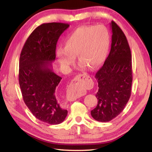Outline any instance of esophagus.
Returning <instances> with one entry per match:
<instances>
[{"mask_svg": "<svg viewBox=\"0 0 152 152\" xmlns=\"http://www.w3.org/2000/svg\"><path fill=\"white\" fill-rule=\"evenodd\" d=\"M84 78H89L91 79L90 77L87 74H80L77 75L74 79L71 82L70 86L68 87V91H69V98L70 99H76L79 98L80 96H82L84 94V91L82 87L80 86V84H78L76 83L77 81L79 80L84 79Z\"/></svg>", "mask_w": 152, "mask_h": 152, "instance_id": "1", "label": "esophagus"}]
</instances>
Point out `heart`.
<instances>
[{
    "label": "heart",
    "instance_id": "1",
    "mask_svg": "<svg viewBox=\"0 0 152 152\" xmlns=\"http://www.w3.org/2000/svg\"><path fill=\"white\" fill-rule=\"evenodd\" d=\"M110 35L102 25L82 26L76 29L68 36L64 49L56 51L58 60L64 68H68L78 56L82 68H96L107 58L110 47Z\"/></svg>",
    "mask_w": 152,
    "mask_h": 152
}]
</instances>
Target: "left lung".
<instances>
[{"label":"left lung","instance_id":"8db88e82","mask_svg":"<svg viewBox=\"0 0 152 152\" xmlns=\"http://www.w3.org/2000/svg\"><path fill=\"white\" fill-rule=\"evenodd\" d=\"M112 42L110 51L103 66L97 72L96 97L98 104L91 115L96 121L108 122L124 109L131 96L132 84V53L124 33L111 21Z\"/></svg>","mask_w":152,"mask_h":152}]
</instances>
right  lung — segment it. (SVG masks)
Masks as SVG:
<instances>
[{"label": "right lung", "mask_w": 152, "mask_h": 152, "mask_svg": "<svg viewBox=\"0 0 152 152\" xmlns=\"http://www.w3.org/2000/svg\"><path fill=\"white\" fill-rule=\"evenodd\" d=\"M69 26L61 23L39 25L20 55L19 81L23 101L37 119L51 125L60 124L68 114L57 93L61 78L53 71L51 63L59 37Z\"/></svg>", "instance_id": "right-lung-1"}]
</instances>
